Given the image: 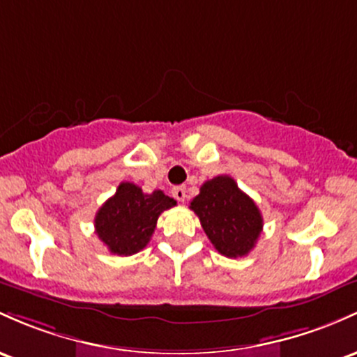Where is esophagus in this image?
<instances>
[{
    "label": "esophagus",
    "mask_w": 357,
    "mask_h": 357,
    "mask_svg": "<svg viewBox=\"0 0 357 357\" xmlns=\"http://www.w3.org/2000/svg\"><path fill=\"white\" fill-rule=\"evenodd\" d=\"M172 197L178 199V202H185V198H186V188H185V186H176V188H172Z\"/></svg>",
    "instance_id": "1"
}]
</instances>
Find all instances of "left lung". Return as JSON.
I'll use <instances>...</instances> for the list:
<instances>
[{"instance_id":"obj_1","label":"left lung","mask_w":357,"mask_h":357,"mask_svg":"<svg viewBox=\"0 0 357 357\" xmlns=\"http://www.w3.org/2000/svg\"><path fill=\"white\" fill-rule=\"evenodd\" d=\"M190 208L198 215L213 248L227 257L248 256L262 232L259 208L230 176L203 183Z\"/></svg>"}]
</instances>
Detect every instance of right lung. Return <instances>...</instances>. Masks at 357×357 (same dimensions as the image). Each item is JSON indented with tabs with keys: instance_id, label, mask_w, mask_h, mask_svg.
I'll return each instance as SVG.
<instances>
[{
	"instance_id": "1",
	"label": "right lung",
	"mask_w": 357,
	"mask_h": 357,
	"mask_svg": "<svg viewBox=\"0 0 357 357\" xmlns=\"http://www.w3.org/2000/svg\"><path fill=\"white\" fill-rule=\"evenodd\" d=\"M176 205L160 190L144 193L134 183H120L116 193L101 205L95 217V232L112 254L132 256L151 241L159 215Z\"/></svg>"
}]
</instances>
